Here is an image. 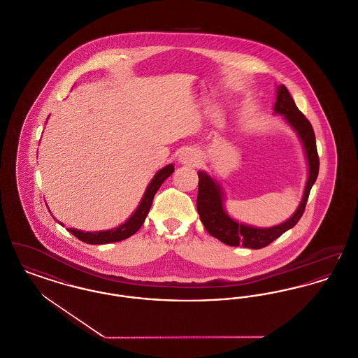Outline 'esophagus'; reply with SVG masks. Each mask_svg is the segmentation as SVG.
Segmentation results:
<instances>
[{
  "label": "esophagus",
  "mask_w": 358,
  "mask_h": 358,
  "mask_svg": "<svg viewBox=\"0 0 358 358\" xmlns=\"http://www.w3.org/2000/svg\"><path fill=\"white\" fill-rule=\"evenodd\" d=\"M178 161L184 165H196L199 162V154L194 150L185 148L180 152L178 155Z\"/></svg>",
  "instance_id": "34e87169"
}]
</instances>
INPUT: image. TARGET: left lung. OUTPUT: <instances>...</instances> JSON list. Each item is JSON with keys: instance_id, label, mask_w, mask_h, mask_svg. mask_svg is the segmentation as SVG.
Segmentation results:
<instances>
[{"instance_id": "left-lung-1", "label": "left lung", "mask_w": 358, "mask_h": 358, "mask_svg": "<svg viewBox=\"0 0 358 358\" xmlns=\"http://www.w3.org/2000/svg\"><path fill=\"white\" fill-rule=\"evenodd\" d=\"M274 113L281 115L285 123L297 134L301 146L304 148L306 161L308 166V177L303 192L301 201L294 215L285 222L272 227H255L238 222L231 217L224 208V192L219 181L210 177L204 170L199 174V193H197V212L200 220L210 235L229 246H243L248 249H262L272 243L274 239L292 229L300 220L313 185L315 184L319 173V157L316 151L315 134L311 123L297 109L294 99L284 85L275 89Z\"/></svg>"}]
</instances>
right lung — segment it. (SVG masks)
I'll use <instances>...</instances> for the list:
<instances>
[{"instance_id": "add662e5", "label": "right lung", "mask_w": 358, "mask_h": 358, "mask_svg": "<svg viewBox=\"0 0 358 358\" xmlns=\"http://www.w3.org/2000/svg\"><path fill=\"white\" fill-rule=\"evenodd\" d=\"M173 171H174L173 164H169L165 168L157 171V174L150 181L138 208L134 210V213L120 226H117L112 230H104V231H81L77 229H67V231L71 232L80 241H83L85 243H89V245H106V243H112V242H120L123 239L129 238L131 235H134L135 232L138 231L142 227V224L145 223L157 190L159 189V187L164 184V181L173 174ZM59 224L64 226L62 223H59Z\"/></svg>"}]
</instances>
